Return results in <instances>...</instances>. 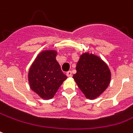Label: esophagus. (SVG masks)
<instances>
[{
    "mask_svg": "<svg viewBox=\"0 0 133 133\" xmlns=\"http://www.w3.org/2000/svg\"><path fill=\"white\" fill-rule=\"evenodd\" d=\"M66 75L68 76V77H72V72H71V71H68V72H67Z\"/></svg>",
    "mask_w": 133,
    "mask_h": 133,
    "instance_id": "esophagus-1",
    "label": "esophagus"
}]
</instances>
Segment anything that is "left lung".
<instances>
[{"mask_svg": "<svg viewBox=\"0 0 133 133\" xmlns=\"http://www.w3.org/2000/svg\"><path fill=\"white\" fill-rule=\"evenodd\" d=\"M73 79L85 96L95 99L105 91L110 83L111 72L103 60L89 53L81 55Z\"/></svg>", "mask_w": 133, "mask_h": 133, "instance_id": "obj_1", "label": "left lung"}]
</instances>
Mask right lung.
Wrapping results in <instances>:
<instances>
[{"label":"right lung","mask_w":133,"mask_h":133,"mask_svg":"<svg viewBox=\"0 0 133 133\" xmlns=\"http://www.w3.org/2000/svg\"><path fill=\"white\" fill-rule=\"evenodd\" d=\"M54 50L42 51L35 58L28 72L30 89L43 99L53 98L67 79L56 60Z\"/></svg>","instance_id":"obj_1"}]
</instances>
